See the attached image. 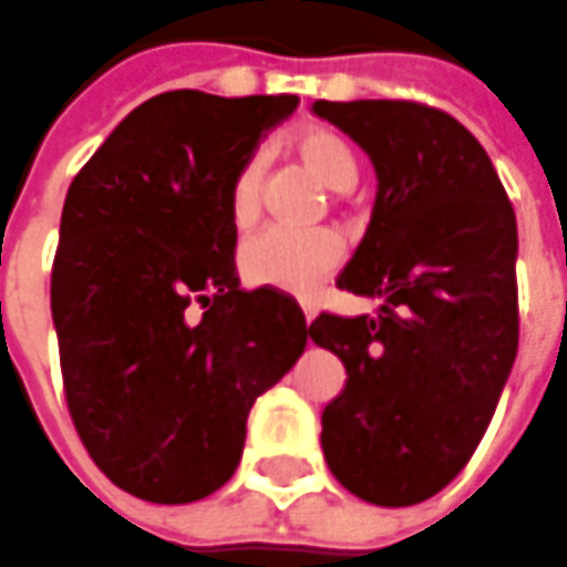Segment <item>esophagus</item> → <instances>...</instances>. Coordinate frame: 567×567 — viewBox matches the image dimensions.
I'll return each instance as SVG.
<instances>
[{"label": "esophagus", "mask_w": 567, "mask_h": 567, "mask_svg": "<svg viewBox=\"0 0 567 567\" xmlns=\"http://www.w3.org/2000/svg\"><path fill=\"white\" fill-rule=\"evenodd\" d=\"M301 310H303V322H313V317H317V310H313V303H310V301H301Z\"/></svg>", "instance_id": "34e87169"}]
</instances>
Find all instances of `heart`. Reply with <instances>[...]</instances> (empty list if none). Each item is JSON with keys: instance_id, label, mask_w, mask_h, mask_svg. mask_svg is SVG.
Returning <instances> with one entry per match:
<instances>
[{"instance_id": "heart-1", "label": "heart", "mask_w": 567, "mask_h": 567, "mask_svg": "<svg viewBox=\"0 0 567 567\" xmlns=\"http://www.w3.org/2000/svg\"><path fill=\"white\" fill-rule=\"evenodd\" d=\"M291 150L329 190H348L358 182V159L329 127H303L291 137ZM264 197V159L247 156L228 185V216L235 228H250L260 216ZM344 241L332 228H266L241 247V272L254 285L307 295L342 264Z\"/></svg>"}]
</instances>
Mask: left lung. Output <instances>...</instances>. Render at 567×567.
I'll use <instances>...</instances> for the list:
<instances>
[{
	"mask_svg": "<svg viewBox=\"0 0 567 567\" xmlns=\"http://www.w3.org/2000/svg\"><path fill=\"white\" fill-rule=\"evenodd\" d=\"M377 168L367 235L339 288L377 317L320 313L310 339L339 354L322 455L348 493L401 508L436 496L483 440L517 354V223L480 141L408 100H317Z\"/></svg>",
	"mask_w": 567,
	"mask_h": 567,
	"instance_id": "left-lung-1",
	"label": "left lung"
}]
</instances>
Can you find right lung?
<instances>
[{
    "label": "right lung",
    "instance_id": "add662e5",
    "mask_svg": "<svg viewBox=\"0 0 567 567\" xmlns=\"http://www.w3.org/2000/svg\"><path fill=\"white\" fill-rule=\"evenodd\" d=\"M298 96L168 90L74 175L52 322L74 430L118 489L185 505L235 474L247 414L307 344L298 301L245 291L228 185Z\"/></svg>",
    "mask_w": 567,
    "mask_h": 567
}]
</instances>
